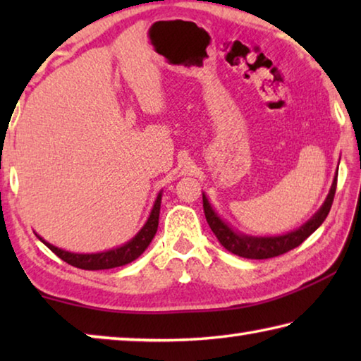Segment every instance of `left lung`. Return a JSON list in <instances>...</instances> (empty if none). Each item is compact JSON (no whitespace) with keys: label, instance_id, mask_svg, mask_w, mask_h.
Returning a JSON list of instances; mask_svg holds the SVG:
<instances>
[{"label":"left lung","instance_id":"8db88e82","mask_svg":"<svg viewBox=\"0 0 361 361\" xmlns=\"http://www.w3.org/2000/svg\"><path fill=\"white\" fill-rule=\"evenodd\" d=\"M336 186H338V175H336L333 186L329 189V194L325 200V204L322 205V209L299 229L290 232V234L279 235V237H248V235L237 234V232L232 231L228 224H224L221 219L218 218L216 213L212 210V207L205 195H202L204 213H205L207 223H209L210 229L213 231V234L216 235L219 243H221L228 252L248 259L276 258V256L283 255L286 252H290V250L301 245V243L307 239V237L312 234V232L319 228L323 221H325L329 210H331L334 194H336Z\"/></svg>","mask_w":361,"mask_h":361}]
</instances>
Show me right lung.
Segmentation results:
<instances>
[{"mask_svg": "<svg viewBox=\"0 0 361 361\" xmlns=\"http://www.w3.org/2000/svg\"><path fill=\"white\" fill-rule=\"evenodd\" d=\"M161 197L162 195L159 194L156 199V204L152 207L151 215L148 218V221H146V224L143 226V229L140 231L130 242H127L126 245L109 250V252L95 253V255H78V253H70V252H65V250L54 247L51 243L42 240L41 237L39 240L44 242L46 247L49 250H52L60 259H63L65 262H68V264L75 267L85 269V271H100V269H113V267L129 264V262L137 259L138 256L148 248L152 237L156 235L157 224H159V212H161Z\"/></svg>", "mask_w": 361, "mask_h": 361, "instance_id": "obj_1", "label": "right lung"}]
</instances>
